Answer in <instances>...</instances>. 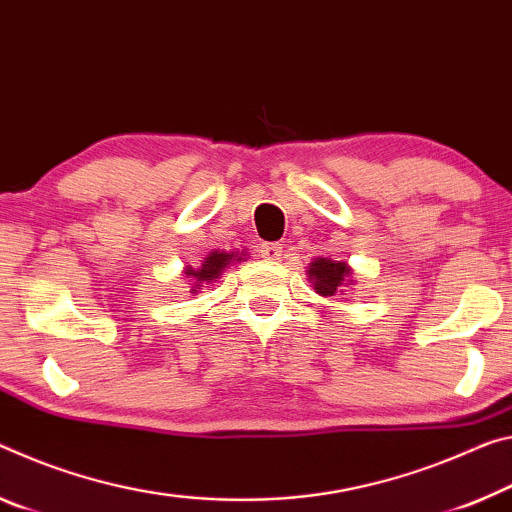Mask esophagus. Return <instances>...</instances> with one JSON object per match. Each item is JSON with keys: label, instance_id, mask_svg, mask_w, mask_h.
Returning <instances> with one entry per match:
<instances>
[{"label": "esophagus", "instance_id": "obj_1", "mask_svg": "<svg viewBox=\"0 0 512 512\" xmlns=\"http://www.w3.org/2000/svg\"><path fill=\"white\" fill-rule=\"evenodd\" d=\"M259 253H262L264 259H269V262H278L282 257V246L280 243H262V246H259Z\"/></svg>", "mask_w": 512, "mask_h": 512}]
</instances>
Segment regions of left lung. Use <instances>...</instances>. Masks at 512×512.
<instances>
[{
	"label": "left lung",
	"instance_id": "1",
	"mask_svg": "<svg viewBox=\"0 0 512 512\" xmlns=\"http://www.w3.org/2000/svg\"><path fill=\"white\" fill-rule=\"evenodd\" d=\"M307 280L314 285V291L321 296L344 294V287L353 285V269L346 262H337L330 257H316L307 266Z\"/></svg>",
	"mask_w": 512,
	"mask_h": 512
}]
</instances>
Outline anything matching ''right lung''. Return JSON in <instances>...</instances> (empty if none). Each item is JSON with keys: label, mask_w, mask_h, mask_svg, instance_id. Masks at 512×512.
Here are the masks:
<instances>
[{"label": "right lung", "mask_w": 512, "mask_h": 512, "mask_svg": "<svg viewBox=\"0 0 512 512\" xmlns=\"http://www.w3.org/2000/svg\"><path fill=\"white\" fill-rule=\"evenodd\" d=\"M246 262V253H227V250H212L205 259H202L200 266H186L184 275L191 285V294H198V291L205 285H212L221 275L225 273L227 266Z\"/></svg>", "instance_id": "add662e5"}]
</instances>
